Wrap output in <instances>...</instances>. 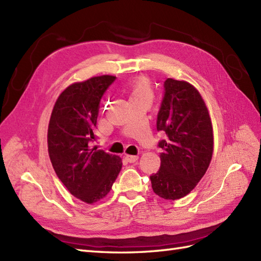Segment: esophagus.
Segmentation results:
<instances>
[{"label":"esophagus","mask_w":261,"mask_h":261,"mask_svg":"<svg viewBox=\"0 0 261 261\" xmlns=\"http://www.w3.org/2000/svg\"><path fill=\"white\" fill-rule=\"evenodd\" d=\"M138 159H139L138 155H128V154L125 155V160L130 163H135L136 161H138Z\"/></svg>","instance_id":"1"}]
</instances>
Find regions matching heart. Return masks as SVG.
I'll return each instance as SVG.
<instances>
[{
    "mask_svg": "<svg viewBox=\"0 0 261 261\" xmlns=\"http://www.w3.org/2000/svg\"><path fill=\"white\" fill-rule=\"evenodd\" d=\"M151 88L150 84L147 81V79L140 77L133 83L131 87V93H130V99H137V98H144V99H151Z\"/></svg>",
    "mask_w": 261,
    "mask_h": 261,
    "instance_id": "heart-1",
    "label": "heart"
}]
</instances>
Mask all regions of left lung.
I'll list each match as a JSON object with an SVG mask.
<instances>
[{"mask_svg": "<svg viewBox=\"0 0 261 261\" xmlns=\"http://www.w3.org/2000/svg\"><path fill=\"white\" fill-rule=\"evenodd\" d=\"M163 88L156 118V130L165 135L158 143L161 165L150 180L155 195L177 200L207 171L214 151L213 124L203 99L190 83L167 79Z\"/></svg>", "mask_w": 261, "mask_h": 261, "instance_id": "left-lung-1", "label": "left lung"}]
</instances>
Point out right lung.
Wrapping results in <instances>:
<instances>
[{
  "mask_svg": "<svg viewBox=\"0 0 261 261\" xmlns=\"http://www.w3.org/2000/svg\"><path fill=\"white\" fill-rule=\"evenodd\" d=\"M116 76L71 84L60 94L47 129L48 155L59 179L77 199L93 203L111 190L122 162L92 148L101 98Z\"/></svg>",
  "mask_w": 261,
  "mask_h": 261,
  "instance_id": "obj_1",
  "label": "right lung"
}]
</instances>
